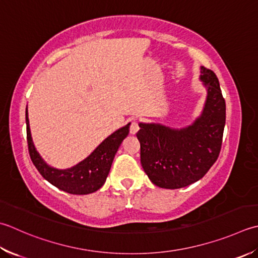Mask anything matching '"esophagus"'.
<instances>
[{"label": "esophagus", "instance_id": "obj_1", "mask_svg": "<svg viewBox=\"0 0 258 258\" xmlns=\"http://www.w3.org/2000/svg\"><path fill=\"white\" fill-rule=\"evenodd\" d=\"M139 130H140V126H139L138 120H136V119L131 120V126H130L131 134H136V133H138Z\"/></svg>", "mask_w": 258, "mask_h": 258}]
</instances>
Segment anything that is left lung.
<instances>
[{
	"mask_svg": "<svg viewBox=\"0 0 258 258\" xmlns=\"http://www.w3.org/2000/svg\"><path fill=\"white\" fill-rule=\"evenodd\" d=\"M207 89L203 112L182 128L156 123H140L141 164L152 182L164 189L195 183L218 159L226 123V103L213 70L200 67Z\"/></svg>",
	"mask_w": 258,
	"mask_h": 258,
	"instance_id": "obj_1",
	"label": "left lung"
}]
</instances>
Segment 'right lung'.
<instances>
[{
	"label": "right lung",
	"mask_w": 258,
	"mask_h": 258,
	"mask_svg": "<svg viewBox=\"0 0 258 258\" xmlns=\"http://www.w3.org/2000/svg\"><path fill=\"white\" fill-rule=\"evenodd\" d=\"M25 123L29 153L34 166L48 182L72 195H88L102 188L119 145L130 133L128 123L106 138L87 158L79 163L68 169H57L45 162L35 149L30 131L28 106L25 110Z\"/></svg>",
	"instance_id": "right-lung-1"
}]
</instances>
